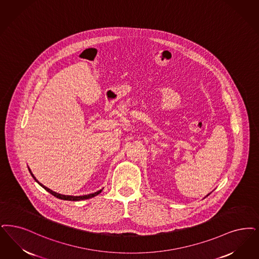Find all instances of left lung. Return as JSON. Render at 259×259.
<instances>
[{"instance_id": "left-lung-1", "label": "left lung", "mask_w": 259, "mask_h": 259, "mask_svg": "<svg viewBox=\"0 0 259 259\" xmlns=\"http://www.w3.org/2000/svg\"><path fill=\"white\" fill-rule=\"evenodd\" d=\"M208 195H209V194H208ZM208 195H207V196H208ZM207 196H206V197H207Z\"/></svg>"}]
</instances>
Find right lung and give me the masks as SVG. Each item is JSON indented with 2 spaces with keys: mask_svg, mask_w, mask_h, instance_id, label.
I'll return each mask as SVG.
<instances>
[{
  "mask_svg": "<svg viewBox=\"0 0 259 259\" xmlns=\"http://www.w3.org/2000/svg\"><path fill=\"white\" fill-rule=\"evenodd\" d=\"M29 168V171H30V174H31V176H32V178L42 187V188H44L47 192H49L51 195H53L54 197H58V198H61V199H63V200H72V201H77V200H83V199H88V198H92V197H95V196H97V195H99L101 192H102V190L103 189H101V190H99V191H97V192H95V193H93V194H90V195H84V196H65V195H61V194H59V193H56V192H54L52 190H50L49 188H47V187L44 186L43 184H41L35 177L34 176L32 175V172H31V169H30V167H28Z\"/></svg>",
  "mask_w": 259,
  "mask_h": 259,
  "instance_id": "obj_1",
  "label": "right lung"
}]
</instances>
